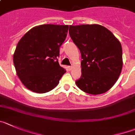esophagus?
Instances as JSON below:
<instances>
[{
  "mask_svg": "<svg viewBox=\"0 0 135 135\" xmlns=\"http://www.w3.org/2000/svg\"><path fill=\"white\" fill-rule=\"evenodd\" d=\"M68 68L69 70H72V66H68Z\"/></svg>",
  "mask_w": 135,
  "mask_h": 135,
  "instance_id": "34e87169",
  "label": "esophagus"
}]
</instances>
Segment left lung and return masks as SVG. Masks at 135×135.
<instances>
[{
  "label": "left lung",
  "instance_id": "obj_1",
  "mask_svg": "<svg viewBox=\"0 0 135 135\" xmlns=\"http://www.w3.org/2000/svg\"><path fill=\"white\" fill-rule=\"evenodd\" d=\"M69 33L80 51L81 76L78 87L89 94L108 91L122 68L120 42L106 27L97 24L70 25Z\"/></svg>",
  "mask_w": 135,
  "mask_h": 135
}]
</instances>
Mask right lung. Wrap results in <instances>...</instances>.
Here are the masks:
<instances>
[{
  "label": "right lung",
  "instance_id": "right-lung-1",
  "mask_svg": "<svg viewBox=\"0 0 135 135\" xmlns=\"http://www.w3.org/2000/svg\"><path fill=\"white\" fill-rule=\"evenodd\" d=\"M68 28V25H38L20 39L13 63L17 76L28 90L46 93L58 85L66 70L59 65L57 58Z\"/></svg>",
  "mask_w": 135,
  "mask_h": 135
}]
</instances>
